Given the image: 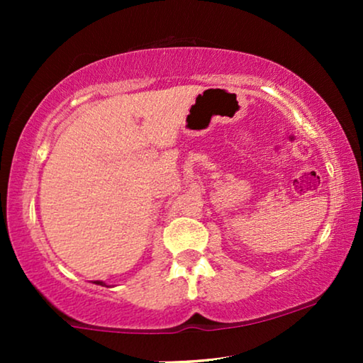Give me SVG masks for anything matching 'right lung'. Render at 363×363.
<instances>
[{
	"label": "right lung",
	"instance_id": "1",
	"mask_svg": "<svg viewBox=\"0 0 363 363\" xmlns=\"http://www.w3.org/2000/svg\"><path fill=\"white\" fill-rule=\"evenodd\" d=\"M94 282H96V284H99V286H106V282H104V281H94Z\"/></svg>",
	"mask_w": 363,
	"mask_h": 363
}]
</instances>
